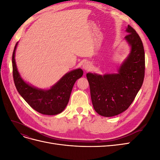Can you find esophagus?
<instances>
[{"instance_id":"1","label":"esophagus","mask_w":160,"mask_h":160,"mask_svg":"<svg viewBox=\"0 0 160 160\" xmlns=\"http://www.w3.org/2000/svg\"><path fill=\"white\" fill-rule=\"evenodd\" d=\"M83 69L86 71H89L91 69V65L90 62H85L83 64Z\"/></svg>"}]
</instances>
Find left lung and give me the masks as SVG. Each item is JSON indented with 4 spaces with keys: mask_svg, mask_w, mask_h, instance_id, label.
Wrapping results in <instances>:
<instances>
[{
    "mask_svg": "<svg viewBox=\"0 0 160 160\" xmlns=\"http://www.w3.org/2000/svg\"><path fill=\"white\" fill-rule=\"evenodd\" d=\"M126 32L125 39L131 51L118 73H87L93 108L104 117H112L128 109L143 82L145 52L142 41L131 26H128Z\"/></svg>",
    "mask_w": 160,
    "mask_h": 160,
    "instance_id": "obj_1",
    "label": "left lung"
}]
</instances>
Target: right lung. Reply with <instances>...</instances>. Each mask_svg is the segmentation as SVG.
<instances>
[{"mask_svg": "<svg viewBox=\"0 0 160 160\" xmlns=\"http://www.w3.org/2000/svg\"><path fill=\"white\" fill-rule=\"evenodd\" d=\"M18 42L12 53V75L18 92L31 107L37 112L48 115L61 113L69 102L71 91L75 81L83 75L81 69L66 73L49 89L35 88L24 81L19 74L14 57Z\"/></svg>", "mask_w": 160, "mask_h": 160, "instance_id": "right-lung-1", "label": "right lung"}]
</instances>
